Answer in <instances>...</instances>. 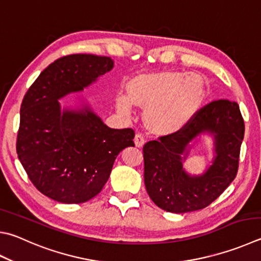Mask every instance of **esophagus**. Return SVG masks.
I'll return each mask as SVG.
<instances>
[{"label":"esophagus","mask_w":261,"mask_h":261,"mask_svg":"<svg viewBox=\"0 0 261 261\" xmlns=\"http://www.w3.org/2000/svg\"><path fill=\"white\" fill-rule=\"evenodd\" d=\"M135 144L137 147H143L145 144V137L143 134H137L135 137Z\"/></svg>","instance_id":"34e87169"}]
</instances>
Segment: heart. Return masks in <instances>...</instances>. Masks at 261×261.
Listing matches in <instances>:
<instances>
[{"label": "heart", "mask_w": 261, "mask_h": 261, "mask_svg": "<svg viewBox=\"0 0 261 261\" xmlns=\"http://www.w3.org/2000/svg\"><path fill=\"white\" fill-rule=\"evenodd\" d=\"M203 96V83L196 75L162 73L145 75L131 81L129 98L120 96L117 106L129 112L131 102L147 106L149 124L161 131H171L182 125L197 110Z\"/></svg>", "instance_id": "b5f03b06"}]
</instances>
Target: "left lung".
I'll list each match as a JSON object with an SVG mask.
<instances>
[{
	"label": "left lung",
	"mask_w": 261,
	"mask_h": 261,
	"mask_svg": "<svg viewBox=\"0 0 261 261\" xmlns=\"http://www.w3.org/2000/svg\"><path fill=\"white\" fill-rule=\"evenodd\" d=\"M203 132L215 136L217 155L205 174L192 177L182 169L179 155ZM243 137L244 121L239 103L219 99L194 113L178 131L146 143L143 148L144 180L151 201L162 210L173 213L210 205L236 177Z\"/></svg>",
	"instance_id": "left-lung-1"
}]
</instances>
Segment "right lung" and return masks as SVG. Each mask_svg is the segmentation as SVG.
Segmentation results:
<instances>
[{
	"label": "right lung",
	"instance_id": "obj_1",
	"mask_svg": "<svg viewBox=\"0 0 261 261\" xmlns=\"http://www.w3.org/2000/svg\"><path fill=\"white\" fill-rule=\"evenodd\" d=\"M110 57L68 55L35 80L20 107L17 154L32 184L60 203H84L101 192L116 156L135 146V131L111 129L88 107L60 112L58 99L82 91L111 70Z\"/></svg>",
	"mask_w": 261,
	"mask_h": 261
}]
</instances>
